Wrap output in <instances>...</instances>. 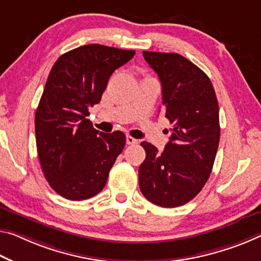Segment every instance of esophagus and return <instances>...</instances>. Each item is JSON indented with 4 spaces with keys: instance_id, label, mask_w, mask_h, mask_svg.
I'll list each match as a JSON object with an SVG mask.
<instances>
[{
    "instance_id": "obj_1",
    "label": "esophagus",
    "mask_w": 261,
    "mask_h": 261,
    "mask_svg": "<svg viewBox=\"0 0 261 261\" xmlns=\"http://www.w3.org/2000/svg\"><path fill=\"white\" fill-rule=\"evenodd\" d=\"M126 144L127 145H136V144H138V140L131 137V136H126Z\"/></svg>"
}]
</instances>
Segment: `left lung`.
Masks as SVG:
<instances>
[{
  "label": "left lung",
  "instance_id": "left-lung-1",
  "mask_svg": "<svg viewBox=\"0 0 261 261\" xmlns=\"http://www.w3.org/2000/svg\"><path fill=\"white\" fill-rule=\"evenodd\" d=\"M158 74L163 113L172 135L163 152L140 145L146 158L139 166V188L148 201L175 208L193 200L208 181L220 143V113L208 75L177 53L143 52Z\"/></svg>",
  "mask_w": 261,
  "mask_h": 261
}]
</instances>
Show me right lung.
Instances as JSON below:
<instances>
[{
  "label": "right lung",
  "mask_w": 261,
  "mask_h": 261,
  "mask_svg": "<svg viewBox=\"0 0 261 261\" xmlns=\"http://www.w3.org/2000/svg\"><path fill=\"white\" fill-rule=\"evenodd\" d=\"M135 53L84 45L59 57L48 74L35 116L37 151L45 179L67 200L100 193L125 146L122 131L98 132L87 116L101 101L111 74Z\"/></svg>",
  "instance_id": "right-lung-1"
}]
</instances>
